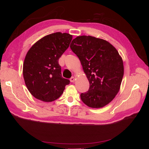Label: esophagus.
<instances>
[{
  "mask_svg": "<svg viewBox=\"0 0 149 149\" xmlns=\"http://www.w3.org/2000/svg\"><path fill=\"white\" fill-rule=\"evenodd\" d=\"M74 81H75V78H74V77H71V78H70V81L71 82V83H73V82H74Z\"/></svg>",
  "mask_w": 149,
  "mask_h": 149,
  "instance_id": "1",
  "label": "esophagus"
}]
</instances>
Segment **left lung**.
<instances>
[{
	"label": "left lung",
	"instance_id": "1",
	"mask_svg": "<svg viewBox=\"0 0 149 149\" xmlns=\"http://www.w3.org/2000/svg\"><path fill=\"white\" fill-rule=\"evenodd\" d=\"M70 48L78 56L89 82V89L81 93L88 107L101 108L111 102L120 89L124 76L123 58L116 48L105 40L78 36Z\"/></svg>",
	"mask_w": 149,
	"mask_h": 149
}]
</instances>
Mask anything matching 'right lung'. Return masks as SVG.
I'll use <instances>...</instances> for the list:
<instances>
[{
    "instance_id": "obj_1",
    "label": "right lung",
    "mask_w": 149,
    "mask_h": 149,
    "mask_svg": "<svg viewBox=\"0 0 149 149\" xmlns=\"http://www.w3.org/2000/svg\"><path fill=\"white\" fill-rule=\"evenodd\" d=\"M73 36L56 32L45 36L33 45L23 65L25 83L31 95L52 102L63 93L70 80L62 77L58 60L69 47Z\"/></svg>"
}]
</instances>
